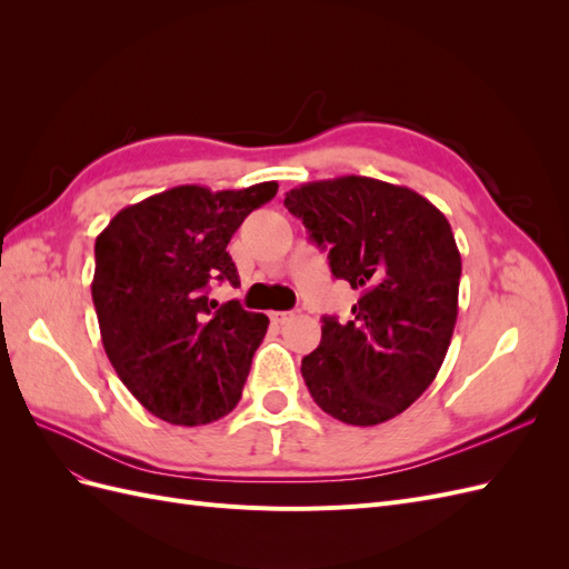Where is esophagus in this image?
Wrapping results in <instances>:
<instances>
[{
  "label": "esophagus",
  "instance_id": "esophagus-1",
  "mask_svg": "<svg viewBox=\"0 0 569 569\" xmlns=\"http://www.w3.org/2000/svg\"><path fill=\"white\" fill-rule=\"evenodd\" d=\"M289 318H291V313H289V311H272V313H270L272 325H284Z\"/></svg>",
  "mask_w": 569,
  "mask_h": 569
}]
</instances>
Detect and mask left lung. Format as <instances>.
<instances>
[{"label":"left lung","mask_w":569,"mask_h":569,"mask_svg":"<svg viewBox=\"0 0 569 569\" xmlns=\"http://www.w3.org/2000/svg\"><path fill=\"white\" fill-rule=\"evenodd\" d=\"M284 206L360 295L351 320L322 316L320 347L301 360L306 387L341 422H387L449 351L462 268L449 220L412 189L363 176L301 184Z\"/></svg>","instance_id":"obj_1"}]
</instances>
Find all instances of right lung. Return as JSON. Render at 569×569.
Returning a JSON list of instances; mask_svg holds the SVG:
<instances>
[{
	"label": "right lung",
	"instance_id": "add662e5",
	"mask_svg": "<svg viewBox=\"0 0 569 569\" xmlns=\"http://www.w3.org/2000/svg\"><path fill=\"white\" fill-rule=\"evenodd\" d=\"M278 194L180 184L118 211L94 242L92 301L101 343L123 385L170 425H209L237 406L268 318L211 284H239L228 244Z\"/></svg>",
	"mask_w": 569,
	"mask_h": 569
}]
</instances>
